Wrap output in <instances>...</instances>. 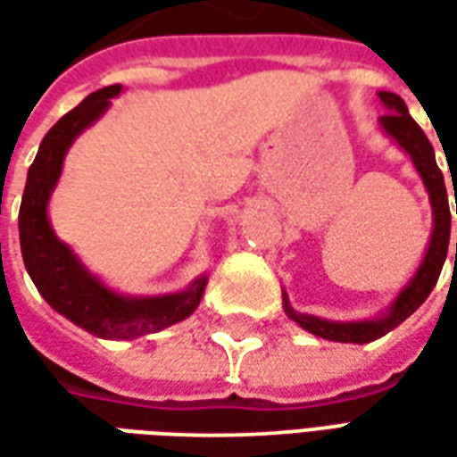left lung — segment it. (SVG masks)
Returning a JSON list of instances; mask_svg holds the SVG:
<instances>
[{"mask_svg": "<svg viewBox=\"0 0 457 457\" xmlns=\"http://www.w3.org/2000/svg\"><path fill=\"white\" fill-rule=\"evenodd\" d=\"M379 100L384 107L389 110L386 114L379 117V124L386 137H392L399 146H402L409 156H411L413 166L421 176L423 186L428 190V200L433 208V235L426 249L421 267L416 269V274L411 281L402 288V294L396 296L389 311L384 316L374 318V320H350V323H337V320H326V318L308 316V313H298L288 303L287 294H284V311L291 320H296L298 326L313 333L318 337L326 340H336V343H354L364 345L372 343L377 337L386 336L389 330L403 323L406 318L411 316L416 308L421 306L423 301L428 298V294L436 287V281L441 277V269L445 264V254H448V242H451V205H448V193H445V180H443V170L436 163V154L428 137L423 134V129L413 121V117L406 110L399 95L379 93ZM453 176V173H451ZM457 208V198H455ZM457 215V212H455ZM455 262H457V242H455Z\"/></svg>", "mask_w": 457, "mask_h": 457, "instance_id": "left-lung-1", "label": "left lung"}]
</instances>
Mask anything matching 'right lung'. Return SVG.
<instances>
[{
	"label": "right lung",
	"instance_id": "add662e5",
	"mask_svg": "<svg viewBox=\"0 0 457 457\" xmlns=\"http://www.w3.org/2000/svg\"><path fill=\"white\" fill-rule=\"evenodd\" d=\"M121 85L87 95L75 110L48 129L29 166L24 198L19 210V242L26 271L61 316L104 340H134L180 323L198 308L208 277L203 274L186 291L166 296H121L107 288L75 257L73 249L55 237L48 222V198L63 170V159L75 137L107 112Z\"/></svg>",
	"mask_w": 457,
	"mask_h": 457
}]
</instances>
